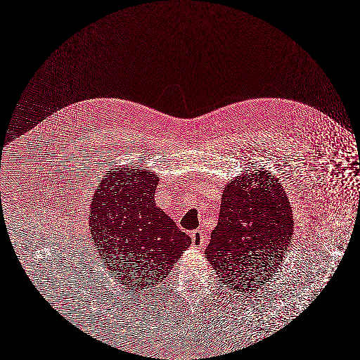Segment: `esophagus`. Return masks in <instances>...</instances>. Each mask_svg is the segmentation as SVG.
Listing matches in <instances>:
<instances>
[{
	"label": "esophagus",
	"mask_w": 360,
	"mask_h": 360,
	"mask_svg": "<svg viewBox=\"0 0 360 360\" xmlns=\"http://www.w3.org/2000/svg\"><path fill=\"white\" fill-rule=\"evenodd\" d=\"M191 238H193L191 242H193V246H194V248H203V246L207 243V239H209L203 230H195V231H193Z\"/></svg>",
	"instance_id": "obj_1"
}]
</instances>
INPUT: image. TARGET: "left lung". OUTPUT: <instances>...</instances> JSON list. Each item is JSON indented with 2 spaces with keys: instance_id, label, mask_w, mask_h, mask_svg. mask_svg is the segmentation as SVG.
<instances>
[{
  "instance_id": "left-lung-1",
  "label": "left lung",
  "mask_w": 360,
  "mask_h": 360,
  "mask_svg": "<svg viewBox=\"0 0 360 360\" xmlns=\"http://www.w3.org/2000/svg\"><path fill=\"white\" fill-rule=\"evenodd\" d=\"M292 233V210L283 187L274 175L255 170L226 185L205 254L224 285L243 292L273 276Z\"/></svg>"
}]
</instances>
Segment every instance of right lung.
Here are the masks:
<instances>
[{"instance_id":"1","label":"right lung","mask_w":360,"mask_h":360,"mask_svg":"<svg viewBox=\"0 0 360 360\" xmlns=\"http://www.w3.org/2000/svg\"><path fill=\"white\" fill-rule=\"evenodd\" d=\"M158 178L149 170L118 167L97 186L90 233L115 279L131 292L162 282L191 245L186 233L155 206Z\"/></svg>"}]
</instances>
